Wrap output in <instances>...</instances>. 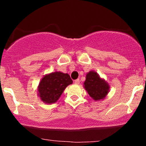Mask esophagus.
<instances>
[{
    "instance_id": "obj_1",
    "label": "esophagus",
    "mask_w": 146,
    "mask_h": 146,
    "mask_svg": "<svg viewBox=\"0 0 146 146\" xmlns=\"http://www.w3.org/2000/svg\"><path fill=\"white\" fill-rule=\"evenodd\" d=\"M74 83L75 84H80V80H79V79L75 80L74 81Z\"/></svg>"
}]
</instances>
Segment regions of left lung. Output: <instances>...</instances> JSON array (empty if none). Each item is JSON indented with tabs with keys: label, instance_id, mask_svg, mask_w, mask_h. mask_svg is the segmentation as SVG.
Returning <instances> with one entry per match:
<instances>
[{
	"label": "left lung",
	"instance_id": "left-lung-1",
	"mask_svg": "<svg viewBox=\"0 0 146 146\" xmlns=\"http://www.w3.org/2000/svg\"><path fill=\"white\" fill-rule=\"evenodd\" d=\"M84 88L95 101L104 100L110 91L109 84L94 71L86 73Z\"/></svg>",
	"mask_w": 146,
	"mask_h": 146
}]
</instances>
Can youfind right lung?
<instances>
[{
	"label": "right lung",
	"mask_w": 146,
	"mask_h": 146,
	"mask_svg": "<svg viewBox=\"0 0 146 146\" xmlns=\"http://www.w3.org/2000/svg\"><path fill=\"white\" fill-rule=\"evenodd\" d=\"M73 80L67 73L55 71L44 75L38 86V96L44 104H51L59 100L63 91Z\"/></svg>",
	"instance_id": "obj_1"
}]
</instances>
